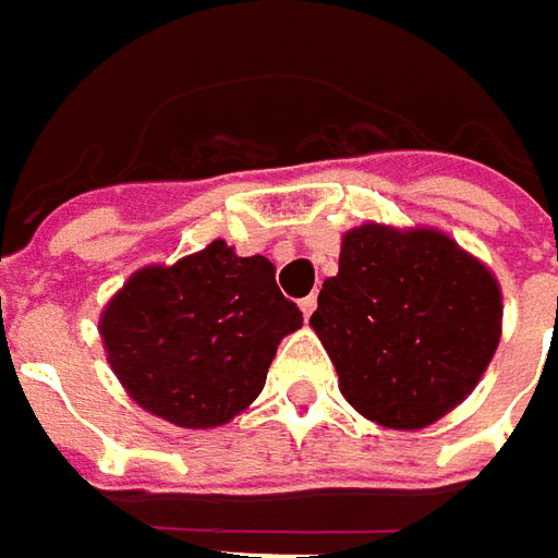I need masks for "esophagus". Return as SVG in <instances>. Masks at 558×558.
I'll use <instances>...</instances> for the list:
<instances>
[{
  "mask_svg": "<svg viewBox=\"0 0 558 558\" xmlns=\"http://www.w3.org/2000/svg\"><path fill=\"white\" fill-rule=\"evenodd\" d=\"M313 311H316V294H307V298L301 301V313H304V316H313Z\"/></svg>",
  "mask_w": 558,
  "mask_h": 558,
  "instance_id": "obj_1",
  "label": "esophagus"
}]
</instances>
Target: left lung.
Wrapping results in <instances>:
<instances>
[{"label":"left lung","instance_id":"left-lung-1","mask_svg":"<svg viewBox=\"0 0 558 558\" xmlns=\"http://www.w3.org/2000/svg\"><path fill=\"white\" fill-rule=\"evenodd\" d=\"M311 316L360 416L413 432L472 395L500 344L494 272L438 229L363 223Z\"/></svg>","mask_w":558,"mask_h":558}]
</instances>
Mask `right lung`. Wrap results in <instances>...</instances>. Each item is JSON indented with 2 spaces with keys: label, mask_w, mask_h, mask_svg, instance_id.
I'll return each mask as SVG.
<instances>
[{
  "label": "right lung",
  "mask_w": 558,
  "mask_h": 558,
  "mask_svg": "<svg viewBox=\"0 0 558 558\" xmlns=\"http://www.w3.org/2000/svg\"><path fill=\"white\" fill-rule=\"evenodd\" d=\"M301 323L267 257H239L217 239L173 267L133 272L98 332L142 410L180 428H214L254 403L279 341Z\"/></svg>",
  "instance_id": "obj_1"
}]
</instances>
